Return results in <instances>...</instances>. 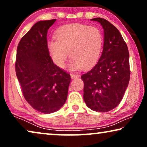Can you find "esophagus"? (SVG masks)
I'll list each match as a JSON object with an SVG mask.
<instances>
[{"instance_id": "esophagus-1", "label": "esophagus", "mask_w": 147, "mask_h": 147, "mask_svg": "<svg viewBox=\"0 0 147 147\" xmlns=\"http://www.w3.org/2000/svg\"><path fill=\"white\" fill-rule=\"evenodd\" d=\"M79 77V75L76 74H71V78L72 79H75V78H77Z\"/></svg>"}]
</instances>
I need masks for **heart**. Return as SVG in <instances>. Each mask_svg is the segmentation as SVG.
Here are the masks:
<instances>
[{"mask_svg":"<svg viewBox=\"0 0 147 147\" xmlns=\"http://www.w3.org/2000/svg\"><path fill=\"white\" fill-rule=\"evenodd\" d=\"M56 40L48 42L54 63L64 67L68 56L72 69H87L97 61L103 44V36L98 28L73 23L60 27L55 32Z\"/></svg>","mask_w":147,"mask_h":147,"instance_id":"1","label":"heart"}]
</instances>
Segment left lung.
<instances>
[{"label": "left lung", "instance_id": "8db88e82", "mask_svg": "<svg viewBox=\"0 0 147 147\" xmlns=\"http://www.w3.org/2000/svg\"><path fill=\"white\" fill-rule=\"evenodd\" d=\"M91 20L102 26L104 41L98 63L81 76L84 83V100L94 111L106 112L120 104L128 85L129 53L117 28L102 18Z\"/></svg>", "mask_w": 147, "mask_h": 147}]
</instances>
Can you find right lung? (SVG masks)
Masks as SVG:
<instances>
[{"mask_svg":"<svg viewBox=\"0 0 147 147\" xmlns=\"http://www.w3.org/2000/svg\"><path fill=\"white\" fill-rule=\"evenodd\" d=\"M56 19L36 23L17 47L16 75L23 96L34 109L53 113L65 103L71 77L53 63L47 35Z\"/></svg>","mask_w":147,"mask_h":147,"instance_id":"add662e5","label":"right lung"}]
</instances>
